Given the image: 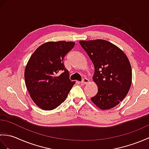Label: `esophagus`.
I'll use <instances>...</instances> for the list:
<instances>
[{
    "label": "esophagus",
    "mask_w": 149,
    "mask_h": 149,
    "mask_svg": "<svg viewBox=\"0 0 149 149\" xmlns=\"http://www.w3.org/2000/svg\"><path fill=\"white\" fill-rule=\"evenodd\" d=\"M88 83H89V80H88V79H87V78H84L81 81V83L84 84H86Z\"/></svg>",
    "instance_id": "esophagus-1"
}]
</instances>
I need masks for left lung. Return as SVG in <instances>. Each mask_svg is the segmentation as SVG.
<instances>
[{
    "instance_id": "left-lung-1",
    "label": "left lung",
    "mask_w": 149,
    "mask_h": 149,
    "mask_svg": "<svg viewBox=\"0 0 149 149\" xmlns=\"http://www.w3.org/2000/svg\"><path fill=\"white\" fill-rule=\"evenodd\" d=\"M95 67L98 92L91 100L101 109L115 107L127 95L132 83L130 62L124 52L104 40L79 41Z\"/></svg>"
}]
</instances>
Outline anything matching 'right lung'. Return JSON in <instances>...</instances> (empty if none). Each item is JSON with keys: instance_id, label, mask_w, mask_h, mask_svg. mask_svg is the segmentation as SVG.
<instances>
[{"instance_id": "1", "label": "right lung", "mask_w": 149, "mask_h": 149, "mask_svg": "<svg viewBox=\"0 0 149 149\" xmlns=\"http://www.w3.org/2000/svg\"><path fill=\"white\" fill-rule=\"evenodd\" d=\"M72 42H49L31 55L25 69L27 89L34 102L44 110H52L64 102L75 82L63 63L74 48Z\"/></svg>"}]
</instances>
